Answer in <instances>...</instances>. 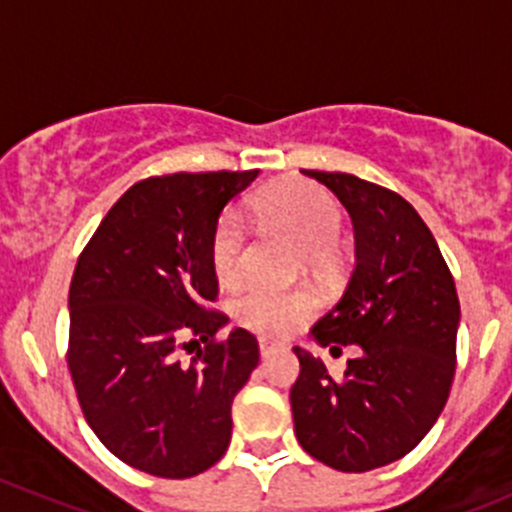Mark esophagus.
Segmentation results:
<instances>
[{"label":"esophagus","mask_w":512,"mask_h":512,"mask_svg":"<svg viewBox=\"0 0 512 512\" xmlns=\"http://www.w3.org/2000/svg\"><path fill=\"white\" fill-rule=\"evenodd\" d=\"M257 344H260V354L262 356H270V354H275L277 349H280V344L272 342V339H265V337H260V342H257Z\"/></svg>","instance_id":"esophagus-1"}]
</instances>
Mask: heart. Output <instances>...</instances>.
<instances>
[{
  "instance_id": "b5f03b06",
  "label": "heart",
  "mask_w": 512,
  "mask_h": 512,
  "mask_svg": "<svg viewBox=\"0 0 512 512\" xmlns=\"http://www.w3.org/2000/svg\"><path fill=\"white\" fill-rule=\"evenodd\" d=\"M250 215L262 225L292 232L309 262H324L342 232L344 215L337 200L309 180L289 178L260 190L250 200ZM210 267L220 285L235 287L245 277L247 230L235 210H225L210 232ZM319 307L309 287L252 285L237 294L232 314L242 327L265 337H282L312 317Z\"/></svg>"
}]
</instances>
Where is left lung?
Listing matches in <instances>:
<instances>
[{"label":"left lung","instance_id":"8db88e82","mask_svg":"<svg viewBox=\"0 0 512 512\" xmlns=\"http://www.w3.org/2000/svg\"><path fill=\"white\" fill-rule=\"evenodd\" d=\"M349 210L356 265L347 292L312 327L332 352L359 344L342 379L294 347V433L324 466L364 473L411 453L451 394L461 319L456 282L428 225L399 193L352 173L304 170Z\"/></svg>","mask_w":512,"mask_h":512}]
</instances>
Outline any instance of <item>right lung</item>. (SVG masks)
<instances>
[{
    "instance_id": "1",
    "label": "right lung",
    "mask_w": 512,
    "mask_h": 512,
    "mask_svg": "<svg viewBox=\"0 0 512 512\" xmlns=\"http://www.w3.org/2000/svg\"><path fill=\"white\" fill-rule=\"evenodd\" d=\"M257 173L138 180L76 262L66 349L76 399L98 441L151 476H198L225 456L232 399L260 361L247 329L218 337L227 314L210 307L208 252L215 220ZM190 346L196 354L180 360Z\"/></svg>"
}]
</instances>
